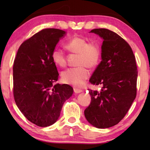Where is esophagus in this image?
Listing matches in <instances>:
<instances>
[{"mask_svg":"<svg viewBox=\"0 0 150 150\" xmlns=\"http://www.w3.org/2000/svg\"><path fill=\"white\" fill-rule=\"evenodd\" d=\"M74 91L76 93H81V92L83 91V90L81 89H78V88L74 87Z\"/></svg>","mask_w":150,"mask_h":150,"instance_id":"1","label":"esophagus"}]
</instances>
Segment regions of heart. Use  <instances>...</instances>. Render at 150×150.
Returning a JSON list of instances; mask_svg holds the SVG:
<instances>
[{"mask_svg":"<svg viewBox=\"0 0 150 150\" xmlns=\"http://www.w3.org/2000/svg\"><path fill=\"white\" fill-rule=\"evenodd\" d=\"M65 47L70 52L78 54L76 64L79 66L63 71L61 78L65 83L80 87L89 76L90 72L87 67L94 68L99 64L102 55L101 49L96 43L89 42L86 38L79 36H75L67 41ZM51 57L53 62L58 66H66L67 57L63 49L55 48Z\"/></svg>","mask_w":150,"mask_h":150,"instance_id":"b5f03b06","label":"heart"}]
</instances>
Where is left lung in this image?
Instances as JSON below:
<instances>
[{
	"mask_svg": "<svg viewBox=\"0 0 150 150\" xmlns=\"http://www.w3.org/2000/svg\"><path fill=\"white\" fill-rule=\"evenodd\" d=\"M91 33L103 38L102 61L89 80L102 89H89L91 101L84 113L93 126L107 128L124 117L136 98L138 71L132 48L122 37L107 28Z\"/></svg>",
	"mask_w": 150,
	"mask_h": 150,
	"instance_id": "8db88e82",
	"label": "left lung"
}]
</instances>
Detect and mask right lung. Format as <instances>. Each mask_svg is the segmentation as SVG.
<instances>
[{
  "mask_svg": "<svg viewBox=\"0 0 150 150\" xmlns=\"http://www.w3.org/2000/svg\"><path fill=\"white\" fill-rule=\"evenodd\" d=\"M64 30L45 28L20 45L13 67V93L16 104L27 120L47 127L60 116L73 88L57 81L59 72L51 54Z\"/></svg>",
  "mask_w": 150,
  "mask_h": 150,
  "instance_id": "obj_1",
  "label": "right lung"
}]
</instances>
